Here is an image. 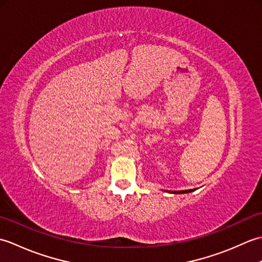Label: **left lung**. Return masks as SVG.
Wrapping results in <instances>:
<instances>
[{
    "label": "left lung",
    "mask_w": 262,
    "mask_h": 262,
    "mask_svg": "<svg viewBox=\"0 0 262 262\" xmlns=\"http://www.w3.org/2000/svg\"><path fill=\"white\" fill-rule=\"evenodd\" d=\"M193 190H196V189H189V190H179V191H169L171 193H188V192H191Z\"/></svg>",
    "instance_id": "8db88e82"
}]
</instances>
